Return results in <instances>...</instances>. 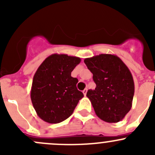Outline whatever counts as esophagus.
<instances>
[{
	"mask_svg": "<svg viewBox=\"0 0 155 155\" xmlns=\"http://www.w3.org/2000/svg\"><path fill=\"white\" fill-rule=\"evenodd\" d=\"M87 88H85L83 91H82V92H83V94L85 95V96L86 95V94H87Z\"/></svg>",
	"mask_w": 155,
	"mask_h": 155,
	"instance_id": "34e87169",
	"label": "esophagus"
}]
</instances>
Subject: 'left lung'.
Segmentation results:
<instances>
[{
  "label": "left lung",
  "instance_id": "1",
  "mask_svg": "<svg viewBox=\"0 0 155 155\" xmlns=\"http://www.w3.org/2000/svg\"><path fill=\"white\" fill-rule=\"evenodd\" d=\"M93 73L94 90L86 96L96 115L108 123L121 121L132 107L134 82L130 71L121 58L110 54H101L84 60Z\"/></svg>",
  "mask_w": 155,
  "mask_h": 155
}]
</instances>
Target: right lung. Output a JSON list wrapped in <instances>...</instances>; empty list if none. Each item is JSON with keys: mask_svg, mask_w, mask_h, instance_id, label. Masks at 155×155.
Wrapping results in <instances>:
<instances>
[{"mask_svg": "<svg viewBox=\"0 0 155 155\" xmlns=\"http://www.w3.org/2000/svg\"><path fill=\"white\" fill-rule=\"evenodd\" d=\"M80 61V58L53 54L36 71L31 99L37 115L46 122L57 124L66 120L84 97L76 87L78 79L71 76Z\"/></svg>", "mask_w": 155, "mask_h": 155, "instance_id": "add662e5", "label": "right lung"}]
</instances>
